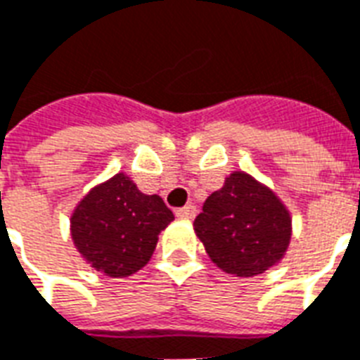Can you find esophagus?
<instances>
[{
    "mask_svg": "<svg viewBox=\"0 0 360 360\" xmlns=\"http://www.w3.org/2000/svg\"><path fill=\"white\" fill-rule=\"evenodd\" d=\"M195 214H197V208L193 205H188L184 206V208H178L176 210V216L182 219H193Z\"/></svg>",
    "mask_w": 360,
    "mask_h": 360,
    "instance_id": "esophagus-1",
    "label": "esophagus"
}]
</instances>
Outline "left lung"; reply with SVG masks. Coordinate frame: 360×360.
<instances>
[{"label":"left lung","mask_w":360,"mask_h":360,"mask_svg":"<svg viewBox=\"0 0 360 360\" xmlns=\"http://www.w3.org/2000/svg\"><path fill=\"white\" fill-rule=\"evenodd\" d=\"M208 257L227 274H263L283 257L291 216L266 186L236 171L205 200L193 221Z\"/></svg>","instance_id":"1"}]
</instances>
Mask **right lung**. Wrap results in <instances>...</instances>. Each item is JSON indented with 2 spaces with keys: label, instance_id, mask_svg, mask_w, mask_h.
Wrapping results in <instances>:
<instances>
[{
  "label": "right lung",
  "instance_id": "obj_1",
  "mask_svg": "<svg viewBox=\"0 0 360 360\" xmlns=\"http://www.w3.org/2000/svg\"><path fill=\"white\" fill-rule=\"evenodd\" d=\"M172 219L160 195L142 193L120 172L80 200L71 216V236L90 266L125 278L148 263L158 235Z\"/></svg>",
  "mask_w": 360,
  "mask_h": 360
}]
</instances>
